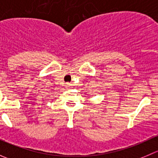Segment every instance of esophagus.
<instances>
[{
  "mask_svg": "<svg viewBox=\"0 0 158 158\" xmlns=\"http://www.w3.org/2000/svg\"><path fill=\"white\" fill-rule=\"evenodd\" d=\"M66 86H67L68 88H71L72 84L71 83H66Z\"/></svg>",
  "mask_w": 158,
  "mask_h": 158,
  "instance_id": "34e87169",
  "label": "esophagus"
}]
</instances>
